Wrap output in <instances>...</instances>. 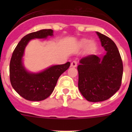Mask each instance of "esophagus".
<instances>
[{
    "mask_svg": "<svg viewBox=\"0 0 132 132\" xmlns=\"http://www.w3.org/2000/svg\"><path fill=\"white\" fill-rule=\"evenodd\" d=\"M77 66V61H73L71 63V67H76Z\"/></svg>",
    "mask_w": 132,
    "mask_h": 132,
    "instance_id": "esophagus-1",
    "label": "esophagus"
}]
</instances>
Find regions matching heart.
<instances>
[{"mask_svg": "<svg viewBox=\"0 0 132 132\" xmlns=\"http://www.w3.org/2000/svg\"><path fill=\"white\" fill-rule=\"evenodd\" d=\"M90 43H89V42ZM88 44V47H89L90 50H93L96 47V44L94 42H89V40L87 39H83L80 42V45L82 46V47H85L87 46Z\"/></svg>", "mask_w": 132, "mask_h": 132, "instance_id": "heart-1", "label": "heart"}]
</instances>
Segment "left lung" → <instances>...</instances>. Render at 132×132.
Instances as JSON below:
<instances>
[{
	"label": "left lung",
	"mask_w": 132,
	"mask_h": 132,
	"mask_svg": "<svg viewBox=\"0 0 132 132\" xmlns=\"http://www.w3.org/2000/svg\"><path fill=\"white\" fill-rule=\"evenodd\" d=\"M106 53L102 57L90 55L80 59L78 65V87L89 102H101L112 96L120 89L123 63L115 43L96 31Z\"/></svg>",
	"instance_id": "1"
}]
</instances>
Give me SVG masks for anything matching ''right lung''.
<instances>
[{
    "mask_svg": "<svg viewBox=\"0 0 132 132\" xmlns=\"http://www.w3.org/2000/svg\"><path fill=\"white\" fill-rule=\"evenodd\" d=\"M53 30L44 29L28 34L21 39L14 50L10 62V80L14 89L22 97L31 101L45 100L51 95L61 75L68 69L70 62L53 65L38 73H29L22 63L26 46L31 39L53 36Z\"/></svg>",
    "mask_w": 132,
    "mask_h": 132,
    "instance_id": "obj_1",
    "label": "right lung"
}]
</instances>
